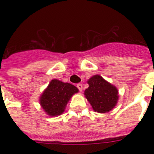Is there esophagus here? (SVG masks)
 <instances>
[{
    "label": "esophagus",
    "instance_id": "34e87169",
    "mask_svg": "<svg viewBox=\"0 0 154 154\" xmlns=\"http://www.w3.org/2000/svg\"><path fill=\"white\" fill-rule=\"evenodd\" d=\"M76 86H77V88H78L80 92H82V84H80V83L77 84V85H76Z\"/></svg>",
    "mask_w": 154,
    "mask_h": 154
}]
</instances>
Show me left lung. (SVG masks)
I'll return each instance as SVG.
<instances>
[{"instance_id":"left-lung-1","label":"left lung","mask_w":154,"mask_h":154,"mask_svg":"<svg viewBox=\"0 0 154 154\" xmlns=\"http://www.w3.org/2000/svg\"><path fill=\"white\" fill-rule=\"evenodd\" d=\"M87 83L89 87L85 90L84 95L95 112L106 113L116 106L119 91L115 85L99 75L92 76Z\"/></svg>"}]
</instances>
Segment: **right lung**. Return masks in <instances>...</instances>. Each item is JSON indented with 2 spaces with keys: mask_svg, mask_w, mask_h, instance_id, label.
<instances>
[{
  "mask_svg": "<svg viewBox=\"0 0 154 154\" xmlns=\"http://www.w3.org/2000/svg\"><path fill=\"white\" fill-rule=\"evenodd\" d=\"M77 92L79 89L75 85L52 79L39 97L41 107L49 116L62 115L72 96Z\"/></svg>",
  "mask_w": 154,
  "mask_h": 154,
  "instance_id": "right-lung-1",
  "label": "right lung"
}]
</instances>
